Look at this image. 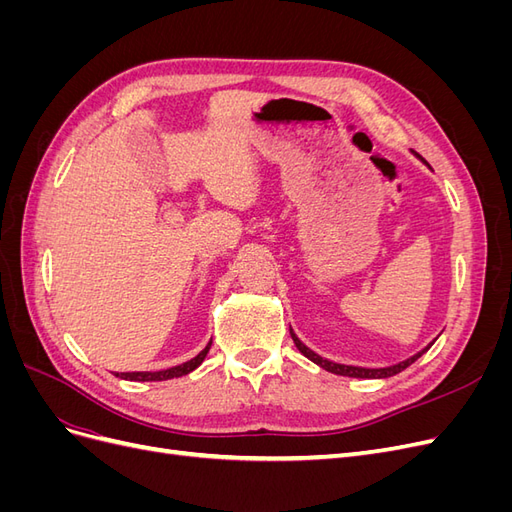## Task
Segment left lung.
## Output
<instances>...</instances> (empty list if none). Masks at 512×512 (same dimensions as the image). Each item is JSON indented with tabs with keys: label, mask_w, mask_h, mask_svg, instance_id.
Masks as SVG:
<instances>
[{
	"label": "left lung",
	"mask_w": 512,
	"mask_h": 512,
	"mask_svg": "<svg viewBox=\"0 0 512 512\" xmlns=\"http://www.w3.org/2000/svg\"><path fill=\"white\" fill-rule=\"evenodd\" d=\"M290 335H292V342H294V346L299 348V352L303 354V356H307L309 361L312 363H316V365H320L322 369H327V371H331V374H337V376H348V378H391V376H395V374H399V371H404L408 365H412L418 356H423L431 346H433V342H436V339H433V342H429L423 350H418L416 354H412V356H408V359H404V361H399V363H393V365H386V367H359V365H344V363H335V361H329V359H324V356H320L318 352H314L312 348H307L301 339L297 337V333L292 331V327H290Z\"/></svg>",
	"instance_id": "8db88e82"
}]
</instances>
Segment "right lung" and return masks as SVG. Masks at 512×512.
<instances>
[{
    "label": "right lung",
    "instance_id": "right-lung-1",
    "mask_svg": "<svg viewBox=\"0 0 512 512\" xmlns=\"http://www.w3.org/2000/svg\"><path fill=\"white\" fill-rule=\"evenodd\" d=\"M211 348V342L205 346V350H200L194 359L185 361L181 365H175V367H168V369H160V371H117V378L121 380H134V382H158V380H170V378H181L185 374H190V371H194L200 363L205 361V356Z\"/></svg>",
    "mask_w": 512,
    "mask_h": 512
}]
</instances>
